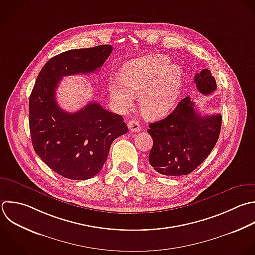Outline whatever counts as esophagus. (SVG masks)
Instances as JSON below:
<instances>
[{"label": "esophagus", "mask_w": 255, "mask_h": 255, "mask_svg": "<svg viewBox=\"0 0 255 255\" xmlns=\"http://www.w3.org/2000/svg\"><path fill=\"white\" fill-rule=\"evenodd\" d=\"M128 128H129V130H130L131 132H137V131L140 130V125H139V123H138L137 121H135V120L129 121L128 124Z\"/></svg>", "instance_id": "1"}]
</instances>
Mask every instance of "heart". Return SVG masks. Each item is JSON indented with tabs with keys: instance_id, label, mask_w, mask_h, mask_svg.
<instances>
[{
	"instance_id": "1",
	"label": "heart",
	"mask_w": 255,
	"mask_h": 255,
	"mask_svg": "<svg viewBox=\"0 0 255 255\" xmlns=\"http://www.w3.org/2000/svg\"><path fill=\"white\" fill-rule=\"evenodd\" d=\"M183 74L163 56H148L123 68L122 80L109 85L110 97L116 106L128 110L139 95V108L148 119L160 118L175 106L182 89Z\"/></svg>"
}]
</instances>
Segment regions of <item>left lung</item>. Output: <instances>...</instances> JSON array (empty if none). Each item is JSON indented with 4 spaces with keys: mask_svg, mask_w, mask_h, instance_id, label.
Returning a JSON list of instances; mask_svg holds the SVG:
<instances>
[{
    "mask_svg": "<svg viewBox=\"0 0 255 255\" xmlns=\"http://www.w3.org/2000/svg\"><path fill=\"white\" fill-rule=\"evenodd\" d=\"M194 83L198 92L206 96L216 90L215 79L206 69L194 76ZM148 127L153 139L149 164L163 175H185L213 149L220 133L221 116H201L186 97L165 119Z\"/></svg>",
    "mask_w": 255,
    "mask_h": 255,
    "instance_id": "obj_1",
    "label": "left lung"
}]
</instances>
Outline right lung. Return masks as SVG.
<instances>
[{
  "label": "right lung",
  "instance_id": "1",
  "mask_svg": "<svg viewBox=\"0 0 255 255\" xmlns=\"http://www.w3.org/2000/svg\"><path fill=\"white\" fill-rule=\"evenodd\" d=\"M112 52L111 45H102L55 56L41 70L30 96L34 149L50 168L66 178L84 180L95 176L103 168L113 141L128 132L123 117L99 103L67 113L56 101L63 77L95 73Z\"/></svg>",
  "mask_w": 255,
  "mask_h": 255
}]
</instances>
